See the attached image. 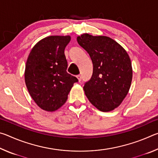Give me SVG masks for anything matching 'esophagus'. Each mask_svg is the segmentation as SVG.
<instances>
[{
    "instance_id": "34e87169",
    "label": "esophagus",
    "mask_w": 158,
    "mask_h": 158,
    "mask_svg": "<svg viewBox=\"0 0 158 158\" xmlns=\"http://www.w3.org/2000/svg\"><path fill=\"white\" fill-rule=\"evenodd\" d=\"M77 79H78V80H79V81H81V76L80 75V74H79V75H77Z\"/></svg>"
}]
</instances>
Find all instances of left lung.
<instances>
[{
    "label": "left lung",
    "mask_w": 158,
    "mask_h": 158,
    "mask_svg": "<svg viewBox=\"0 0 158 158\" xmlns=\"http://www.w3.org/2000/svg\"><path fill=\"white\" fill-rule=\"evenodd\" d=\"M77 42L91 58L93 75L84 86L90 102L101 111L114 110L129 91L132 68L126 51L113 39L84 33Z\"/></svg>",
    "instance_id": "1"
}]
</instances>
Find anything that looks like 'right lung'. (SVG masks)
<instances>
[{"mask_svg":"<svg viewBox=\"0 0 158 158\" xmlns=\"http://www.w3.org/2000/svg\"><path fill=\"white\" fill-rule=\"evenodd\" d=\"M71 40L69 35L44 37L35 45L26 64L24 77L29 93L37 106L54 111L66 100L75 77L67 73L64 50Z\"/></svg>","mask_w":158,"mask_h":158,"instance_id":"obj_1","label":"right lung"}]
</instances>
